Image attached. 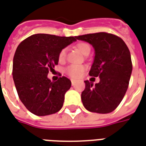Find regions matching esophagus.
<instances>
[{
    "label": "esophagus",
    "mask_w": 146,
    "mask_h": 146,
    "mask_svg": "<svg viewBox=\"0 0 146 146\" xmlns=\"http://www.w3.org/2000/svg\"><path fill=\"white\" fill-rule=\"evenodd\" d=\"M71 81H72V86H74V83H75V81H74V79H72Z\"/></svg>",
    "instance_id": "obj_1"
}]
</instances>
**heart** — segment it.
Instances as JSON below:
<instances>
[{"mask_svg": "<svg viewBox=\"0 0 146 146\" xmlns=\"http://www.w3.org/2000/svg\"><path fill=\"white\" fill-rule=\"evenodd\" d=\"M76 48L80 51L82 54H83L85 56L88 55L90 53V46L87 42H79L78 43ZM66 57V50L63 49L60 51V53L58 54V60L59 62H63ZM84 68L82 66H77V65H71L68 66L65 69V72L68 74L70 77L72 78H78L80 76L82 73L83 72Z\"/></svg>", "mask_w": 146, "mask_h": 146, "instance_id": "heart-1", "label": "heart"}]
</instances>
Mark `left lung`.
Here are the masks:
<instances>
[{
  "label": "left lung",
  "mask_w": 146,
  "mask_h": 146,
  "mask_svg": "<svg viewBox=\"0 0 146 146\" xmlns=\"http://www.w3.org/2000/svg\"><path fill=\"white\" fill-rule=\"evenodd\" d=\"M89 42L95 50L89 75L100 78V82L85 81L82 92L83 106L90 112L108 113L113 111L127 92L132 72L131 54L124 40L107 33L76 36Z\"/></svg>",
  "instance_id": "8db88e82"
}]
</instances>
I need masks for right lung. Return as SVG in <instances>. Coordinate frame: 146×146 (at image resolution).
<instances>
[{"mask_svg":"<svg viewBox=\"0 0 146 146\" xmlns=\"http://www.w3.org/2000/svg\"><path fill=\"white\" fill-rule=\"evenodd\" d=\"M76 39V36L39 33L28 37L17 47L13 59L14 82L20 100L35 115H50L62 108L72 82L64 76L51 82L47 74L58 64L60 51Z\"/></svg>","mask_w":146,"mask_h":146,"instance_id":"add662e5","label":"right lung"}]
</instances>
